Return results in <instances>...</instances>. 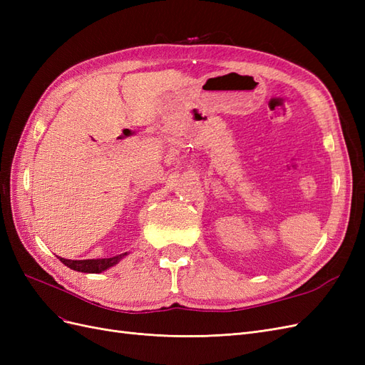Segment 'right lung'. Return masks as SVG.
I'll list each match as a JSON object with an SVG mask.
<instances>
[{
	"instance_id": "1",
	"label": "right lung",
	"mask_w": 365,
	"mask_h": 365,
	"mask_svg": "<svg viewBox=\"0 0 365 365\" xmlns=\"http://www.w3.org/2000/svg\"><path fill=\"white\" fill-rule=\"evenodd\" d=\"M125 256H128V252L118 254V256H114V257H105V259H86V260H70V259H63V257H59V259L63 264H67L68 268H71L74 271L97 274V272H102L108 268L114 267V264H117Z\"/></svg>"
}]
</instances>
